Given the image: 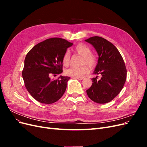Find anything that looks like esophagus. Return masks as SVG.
Instances as JSON below:
<instances>
[{
    "instance_id": "obj_1",
    "label": "esophagus",
    "mask_w": 147,
    "mask_h": 147,
    "mask_svg": "<svg viewBox=\"0 0 147 147\" xmlns=\"http://www.w3.org/2000/svg\"><path fill=\"white\" fill-rule=\"evenodd\" d=\"M75 78L79 80H82L83 79H84V77H77V78Z\"/></svg>"
}]
</instances>
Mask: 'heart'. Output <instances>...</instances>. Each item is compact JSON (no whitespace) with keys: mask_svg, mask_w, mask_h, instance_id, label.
<instances>
[{"mask_svg":"<svg viewBox=\"0 0 147 147\" xmlns=\"http://www.w3.org/2000/svg\"><path fill=\"white\" fill-rule=\"evenodd\" d=\"M74 51L78 55L82 56L81 64L83 65L80 67H71L67 69L65 73L67 75L72 77H81L88 74L90 71L89 67L84 64H86L90 68L93 69L97 65V57L96 55L91 53V49L84 43H79L75 47ZM70 63V55L69 51L64 53L63 57V64L65 66H68Z\"/></svg>","mask_w":147,"mask_h":147,"instance_id":"1","label":"heart"}]
</instances>
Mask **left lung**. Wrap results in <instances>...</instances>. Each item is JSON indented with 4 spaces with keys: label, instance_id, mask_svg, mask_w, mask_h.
Here are the masks:
<instances>
[{
    "label": "left lung",
    "instance_id": "left-lung-1",
    "mask_svg": "<svg viewBox=\"0 0 147 147\" xmlns=\"http://www.w3.org/2000/svg\"><path fill=\"white\" fill-rule=\"evenodd\" d=\"M85 41L91 43L98 53V63L94 74L102 75L99 80H97V77L92 79L93 83L86 93L96 103H108L119 94L125 83V64L118 49L106 39L94 36Z\"/></svg>",
    "mask_w": 147,
    "mask_h": 147
}]
</instances>
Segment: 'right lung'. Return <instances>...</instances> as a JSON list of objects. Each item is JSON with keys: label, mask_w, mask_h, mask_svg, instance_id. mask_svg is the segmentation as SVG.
I'll list each match as a JSON object with an SVG mask.
<instances>
[{"label": "right lung", "mask_w": 147, "mask_h": 147, "mask_svg": "<svg viewBox=\"0 0 147 147\" xmlns=\"http://www.w3.org/2000/svg\"><path fill=\"white\" fill-rule=\"evenodd\" d=\"M73 45L61 38H51L35 45L28 53L22 72L24 85L34 98L43 104H53L63 96L70 77L51 76L63 72V57Z\"/></svg>", "instance_id": "right-lung-1"}]
</instances>
